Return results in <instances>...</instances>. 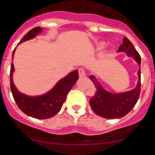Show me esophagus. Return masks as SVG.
<instances>
[{
	"label": "esophagus",
	"mask_w": 155,
	"mask_h": 155,
	"mask_svg": "<svg viewBox=\"0 0 155 155\" xmlns=\"http://www.w3.org/2000/svg\"><path fill=\"white\" fill-rule=\"evenodd\" d=\"M78 72H79V76L80 78L85 77V76H86V72H85L84 69H82V68L78 69Z\"/></svg>",
	"instance_id": "34e87169"
}]
</instances>
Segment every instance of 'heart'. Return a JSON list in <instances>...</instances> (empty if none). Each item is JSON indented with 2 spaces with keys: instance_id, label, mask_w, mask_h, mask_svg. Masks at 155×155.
Returning <instances> with one entry per match:
<instances>
[{
  "instance_id": "1",
  "label": "heart",
  "mask_w": 155,
  "mask_h": 155,
  "mask_svg": "<svg viewBox=\"0 0 155 155\" xmlns=\"http://www.w3.org/2000/svg\"><path fill=\"white\" fill-rule=\"evenodd\" d=\"M105 45H106L105 41H99V42H97V45H96V51H102V50L105 48Z\"/></svg>"
}]
</instances>
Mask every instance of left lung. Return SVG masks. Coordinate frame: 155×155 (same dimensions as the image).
<instances>
[{
    "instance_id": "1",
    "label": "left lung",
    "mask_w": 155,
    "mask_h": 155,
    "mask_svg": "<svg viewBox=\"0 0 155 155\" xmlns=\"http://www.w3.org/2000/svg\"><path fill=\"white\" fill-rule=\"evenodd\" d=\"M118 52H124L138 64V80L133 90L122 93H114L105 90L98 79L93 75L90 76L96 87L95 96L90 100L93 112L107 119H117L124 117L131 110L139 99L140 93V56L134 46L127 37L124 38L123 44L119 47Z\"/></svg>"
}]
</instances>
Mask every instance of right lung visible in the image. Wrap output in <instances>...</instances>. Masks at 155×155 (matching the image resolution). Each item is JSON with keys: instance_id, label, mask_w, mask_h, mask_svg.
<instances>
[{"instance_id": "right-lung-1", "label": "right lung", "mask_w": 155, "mask_h": 155, "mask_svg": "<svg viewBox=\"0 0 155 155\" xmlns=\"http://www.w3.org/2000/svg\"><path fill=\"white\" fill-rule=\"evenodd\" d=\"M42 30V28H34L22 38L19 44L32 39L41 33ZM15 49L16 48L12 53V59L14 58ZM14 72L15 67L12 62L11 65L10 80L11 90L14 99L22 112L29 117L36 119H48L56 115L60 111L64 102L65 101L68 93L72 89V86L76 84V81L79 79L78 70L72 71L69 72L67 76L59 79L53 88L47 93L38 96H28L21 93L15 86L13 82Z\"/></svg>"}]
</instances>
